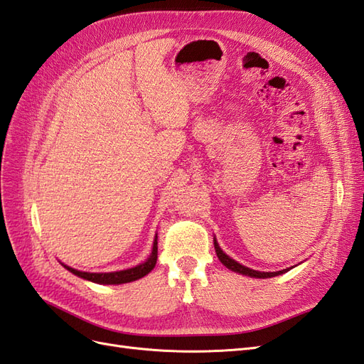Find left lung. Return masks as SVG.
<instances>
[{
    "label": "left lung",
    "mask_w": 364,
    "mask_h": 364,
    "mask_svg": "<svg viewBox=\"0 0 364 364\" xmlns=\"http://www.w3.org/2000/svg\"><path fill=\"white\" fill-rule=\"evenodd\" d=\"M213 246H215V252H217V257H218L220 262L225 264L228 269H230V271L238 272V274H243V275H247V277H254V278H271V277L282 275V274L289 271V269H283V271H278V272H259V271H254V269L240 264V263L235 262V259H232L230 257H228L225 252H223L221 247L218 246L217 240H213Z\"/></svg>",
    "instance_id": "left-lung-1"
}]
</instances>
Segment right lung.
Masks as SVG:
<instances>
[{
    "instance_id": "add662e5",
    "label": "right lung",
    "mask_w": 364,
    "mask_h": 364,
    "mask_svg": "<svg viewBox=\"0 0 364 364\" xmlns=\"http://www.w3.org/2000/svg\"><path fill=\"white\" fill-rule=\"evenodd\" d=\"M156 235L154 240V247H152V254L149 255V258L146 259L144 263L138 264L135 267L126 269V271H118V272H107V274H92V272H81L77 271V269L69 267L64 264V267L68 269L69 272L75 274L80 278L89 279V282L98 283V284H123V283H130L135 282L138 278H143L144 275H147L149 272L152 271L156 264V258H158V243H156Z\"/></svg>"
}]
</instances>
